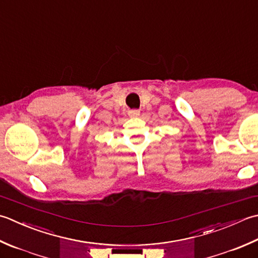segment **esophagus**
<instances>
[{
	"label": "esophagus",
	"instance_id": "1",
	"mask_svg": "<svg viewBox=\"0 0 258 258\" xmlns=\"http://www.w3.org/2000/svg\"><path fill=\"white\" fill-rule=\"evenodd\" d=\"M128 115L131 116V117H138V116L140 115V110L139 109H131V110H128Z\"/></svg>",
	"mask_w": 258,
	"mask_h": 258
}]
</instances>
